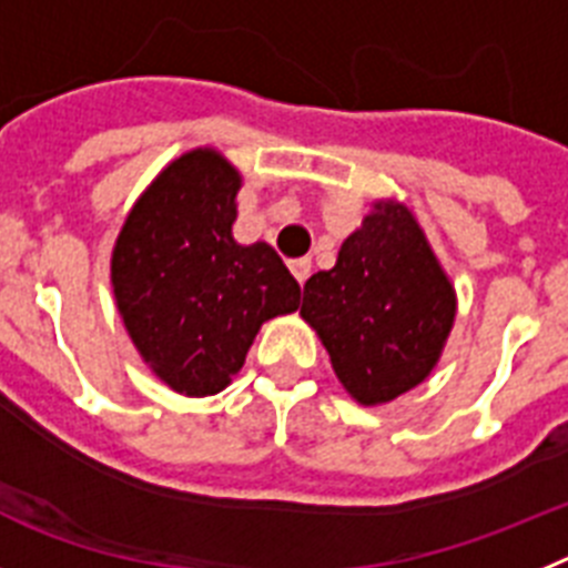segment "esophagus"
<instances>
[{
  "mask_svg": "<svg viewBox=\"0 0 568 568\" xmlns=\"http://www.w3.org/2000/svg\"><path fill=\"white\" fill-rule=\"evenodd\" d=\"M288 268H291V274H294V280H297L300 285H305V280H308V274H312V260H308V256L291 260Z\"/></svg>",
  "mask_w": 568,
  "mask_h": 568,
  "instance_id": "obj_1",
  "label": "esophagus"
}]
</instances>
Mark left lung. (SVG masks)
<instances>
[{"mask_svg": "<svg viewBox=\"0 0 568 568\" xmlns=\"http://www.w3.org/2000/svg\"><path fill=\"white\" fill-rule=\"evenodd\" d=\"M300 317L317 332L348 397L383 406L440 363L457 291L406 202L374 200L334 268L305 283Z\"/></svg>", "mask_w": 568, "mask_h": 568, "instance_id": "left-lung-1", "label": "left lung"}]
</instances>
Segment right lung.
I'll use <instances>...</instances> for the list:
<instances>
[{"instance_id": "right-lung-1", "label": "right lung", "mask_w": 568, "mask_h": 568, "mask_svg": "<svg viewBox=\"0 0 568 568\" xmlns=\"http://www.w3.org/2000/svg\"><path fill=\"white\" fill-rule=\"evenodd\" d=\"M243 174L216 148L168 162L128 211L111 251L125 332L156 379L220 394L263 323L300 308V285L268 243L234 240Z\"/></svg>"}]
</instances>
